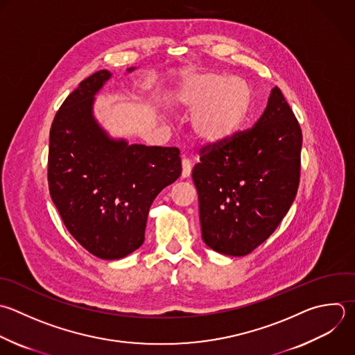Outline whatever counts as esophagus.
<instances>
[{"mask_svg":"<svg viewBox=\"0 0 355 355\" xmlns=\"http://www.w3.org/2000/svg\"><path fill=\"white\" fill-rule=\"evenodd\" d=\"M191 173V162L187 158L182 159V178H189Z\"/></svg>","mask_w":355,"mask_h":355,"instance_id":"34e87169","label":"esophagus"}]
</instances>
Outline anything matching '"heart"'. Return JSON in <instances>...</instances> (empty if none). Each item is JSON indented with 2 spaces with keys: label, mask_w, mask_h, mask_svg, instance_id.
<instances>
[{
  "label": "heart",
  "mask_w": 355,
  "mask_h": 355,
  "mask_svg": "<svg viewBox=\"0 0 355 355\" xmlns=\"http://www.w3.org/2000/svg\"><path fill=\"white\" fill-rule=\"evenodd\" d=\"M250 101V90L243 80L214 71L191 75L175 93L178 107L196 111L191 126L205 144L230 139L245 119Z\"/></svg>",
  "instance_id": "1"
}]
</instances>
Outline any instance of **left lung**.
<instances>
[{
    "mask_svg": "<svg viewBox=\"0 0 355 355\" xmlns=\"http://www.w3.org/2000/svg\"><path fill=\"white\" fill-rule=\"evenodd\" d=\"M301 144L300 125L273 87L252 129L201 150L191 178L209 248L243 257L275 232L297 194Z\"/></svg>",
    "mask_w": 355,
    "mask_h": 355,
    "instance_id": "obj_1",
    "label": "left lung"
}]
</instances>
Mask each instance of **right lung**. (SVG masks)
Returning <instances> with one entry per match:
<instances>
[{
    "mask_svg": "<svg viewBox=\"0 0 355 355\" xmlns=\"http://www.w3.org/2000/svg\"><path fill=\"white\" fill-rule=\"evenodd\" d=\"M111 78L97 71L68 96L54 118L49 151V189L67 229L108 261L144 243L153 201L182 173L178 148L129 144L100 125L96 96Z\"/></svg>",
    "mask_w": 355,
    "mask_h": 355,
    "instance_id": "add662e5",
    "label": "right lung"
}]
</instances>
